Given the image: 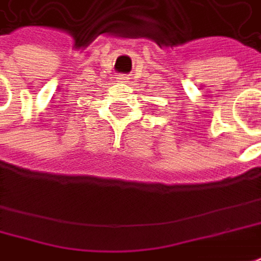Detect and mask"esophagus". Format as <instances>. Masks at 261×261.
Masks as SVG:
<instances>
[{"mask_svg": "<svg viewBox=\"0 0 261 261\" xmlns=\"http://www.w3.org/2000/svg\"><path fill=\"white\" fill-rule=\"evenodd\" d=\"M117 81H119V82H122V84H124V82H127V81H129V77H127V76H124V74H120V76L117 77Z\"/></svg>", "mask_w": 261, "mask_h": 261, "instance_id": "obj_1", "label": "esophagus"}]
</instances>
